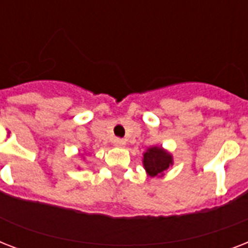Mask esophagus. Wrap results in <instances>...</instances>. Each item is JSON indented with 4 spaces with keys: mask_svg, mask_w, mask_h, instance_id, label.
<instances>
[{
    "mask_svg": "<svg viewBox=\"0 0 248 248\" xmlns=\"http://www.w3.org/2000/svg\"><path fill=\"white\" fill-rule=\"evenodd\" d=\"M113 144H114L117 148H124V145H126V141H124V139H114Z\"/></svg>",
    "mask_w": 248,
    "mask_h": 248,
    "instance_id": "esophagus-1",
    "label": "esophagus"
}]
</instances>
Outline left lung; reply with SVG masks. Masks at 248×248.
Masks as SVG:
<instances>
[{
	"label": "left lung",
	"instance_id": "1",
	"mask_svg": "<svg viewBox=\"0 0 248 248\" xmlns=\"http://www.w3.org/2000/svg\"><path fill=\"white\" fill-rule=\"evenodd\" d=\"M172 165V155L162 147H149L143 153V166L148 176L162 177Z\"/></svg>",
	"mask_w": 248,
	"mask_h": 248
}]
</instances>
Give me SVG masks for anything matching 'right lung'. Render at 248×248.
I'll return each mask as SVG.
<instances>
[{"instance_id":"right-lung-1","label":"right lung","mask_w":248,"mask_h":248,"mask_svg":"<svg viewBox=\"0 0 248 248\" xmlns=\"http://www.w3.org/2000/svg\"><path fill=\"white\" fill-rule=\"evenodd\" d=\"M82 158H83V159H85V155H82ZM78 169H79V167H78Z\"/></svg>"}]
</instances>
